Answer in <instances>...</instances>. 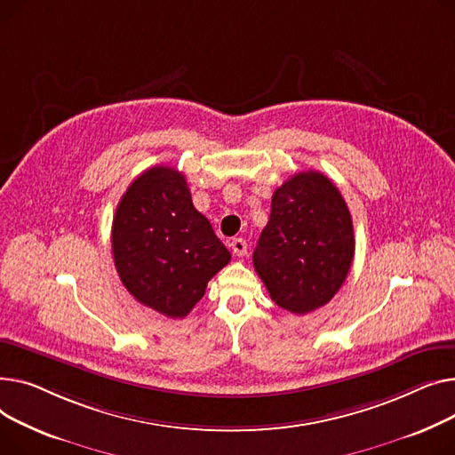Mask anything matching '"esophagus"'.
I'll return each instance as SVG.
<instances>
[{
  "label": "esophagus",
  "instance_id": "obj_1",
  "mask_svg": "<svg viewBox=\"0 0 455 455\" xmlns=\"http://www.w3.org/2000/svg\"><path fill=\"white\" fill-rule=\"evenodd\" d=\"M231 250H233V253H235L236 257H244L246 251H248L246 240H244V238H235L233 243H231Z\"/></svg>",
  "mask_w": 455,
  "mask_h": 455
}]
</instances>
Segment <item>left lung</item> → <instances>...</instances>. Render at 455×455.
Wrapping results in <instances>:
<instances>
[{
    "instance_id": "obj_1",
    "label": "left lung",
    "mask_w": 455,
    "mask_h": 455,
    "mask_svg": "<svg viewBox=\"0 0 455 455\" xmlns=\"http://www.w3.org/2000/svg\"><path fill=\"white\" fill-rule=\"evenodd\" d=\"M355 257L349 207L322 172L288 178L272 196L270 220L253 251V266L272 301L291 314L327 305Z\"/></svg>"
}]
</instances>
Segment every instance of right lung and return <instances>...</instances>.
<instances>
[{"label": "right lung", "mask_w": 455, "mask_h": 455, "mask_svg": "<svg viewBox=\"0 0 455 455\" xmlns=\"http://www.w3.org/2000/svg\"><path fill=\"white\" fill-rule=\"evenodd\" d=\"M117 274L133 299L167 317H185L231 253L191 200L185 176L152 167L130 183L114 224Z\"/></svg>", "instance_id": "obj_1"}]
</instances>
